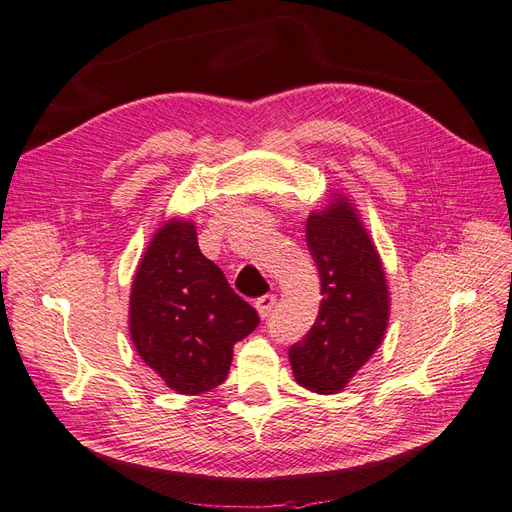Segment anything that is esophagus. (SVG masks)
<instances>
[{"instance_id":"obj_1","label":"esophagus","mask_w":512,"mask_h":512,"mask_svg":"<svg viewBox=\"0 0 512 512\" xmlns=\"http://www.w3.org/2000/svg\"><path fill=\"white\" fill-rule=\"evenodd\" d=\"M276 306V295H261L255 300V308L261 319H268L272 315V308Z\"/></svg>"}]
</instances>
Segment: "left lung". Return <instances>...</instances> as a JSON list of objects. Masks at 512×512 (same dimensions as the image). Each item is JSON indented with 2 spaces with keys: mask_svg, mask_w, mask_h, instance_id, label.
<instances>
[{
  "mask_svg": "<svg viewBox=\"0 0 512 512\" xmlns=\"http://www.w3.org/2000/svg\"><path fill=\"white\" fill-rule=\"evenodd\" d=\"M306 244L321 276V306L306 338L289 349L295 381L340 393L381 346L389 323V285L374 240L349 197L332 193L310 212Z\"/></svg>",
  "mask_w": 512,
  "mask_h": 512,
  "instance_id": "obj_1",
  "label": "left lung"
}]
</instances>
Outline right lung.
I'll list each match as a JSON object with an SVG mask.
<instances>
[{
  "instance_id": "1",
  "label": "right lung",
  "mask_w": 512,
  "mask_h": 512,
  "mask_svg": "<svg viewBox=\"0 0 512 512\" xmlns=\"http://www.w3.org/2000/svg\"><path fill=\"white\" fill-rule=\"evenodd\" d=\"M257 325V310L202 255L193 221L163 223L129 293V334L144 364L176 393H206L225 381L234 344Z\"/></svg>"
}]
</instances>
